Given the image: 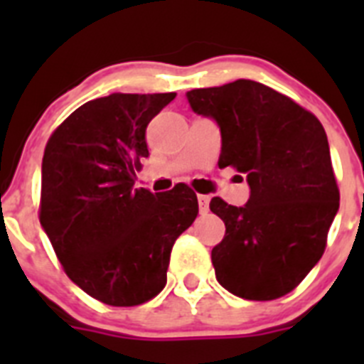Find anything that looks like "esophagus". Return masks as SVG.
I'll return each instance as SVG.
<instances>
[{
  "mask_svg": "<svg viewBox=\"0 0 364 364\" xmlns=\"http://www.w3.org/2000/svg\"><path fill=\"white\" fill-rule=\"evenodd\" d=\"M197 198L200 213H208V210H210V197H208V195H197Z\"/></svg>",
  "mask_w": 364,
  "mask_h": 364,
  "instance_id": "esophagus-1",
  "label": "esophagus"
}]
</instances>
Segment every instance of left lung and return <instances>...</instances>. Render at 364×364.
I'll use <instances>...</instances> for the list:
<instances>
[{
	"label": "left lung",
	"instance_id": "1",
	"mask_svg": "<svg viewBox=\"0 0 364 364\" xmlns=\"http://www.w3.org/2000/svg\"><path fill=\"white\" fill-rule=\"evenodd\" d=\"M186 96L220 127L218 167H235L250 186L242 208L220 197L210 202L226 224L211 252L217 281L250 301L290 294L323 257L339 210L324 127L291 98L252 80Z\"/></svg>",
	"mask_w": 364,
	"mask_h": 364
}]
</instances>
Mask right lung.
Instances as JSON below:
<instances>
[{"label": "right lung", "instance_id": "add662e5", "mask_svg": "<svg viewBox=\"0 0 364 364\" xmlns=\"http://www.w3.org/2000/svg\"><path fill=\"white\" fill-rule=\"evenodd\" d=\"M176 92L114 95L83 104L50 134L40 222L70 281L111 306L164 290L175 240L198 215L195 191L134 189L149 156L147 124Z\"/></svg>", "mask_w": 364, "mask_h": 364}]
</instances>
